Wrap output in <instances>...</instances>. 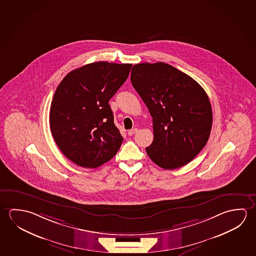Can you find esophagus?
Wrapping results in <instances>:
<instances>
[{"instance_id": "1", "label": "esophagus", "mask_w": 256, "mask_h": 256, "mask_svg": "<svg viewBox=\"0 0 256 256\" xmlns=\"http://www.w3.org/2000/svg\"><path fill=\"white\" fill-rule=\"evenodd\" d=\"M138 132V128H134V130H128V136H133V134H136Z\"/></svg>"}]
</instances>
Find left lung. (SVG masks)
I'll use <instances>...</instances> for the list:
<instances>
[{
    "label": "left lung",
    "instance_id": "left-lung-1",
    "mask_svg": "<svg viewBox=\"0 0 256 256\" xmlns=\"http://www.w3.org/2000/svg\"><path fill=\"white\" fill-rule=\"evenodd\" d=\"M131 83L152 118L154 141L146 147L160 168L175 170L189 164L209 139L212 110L204 88L167 63H139Z\"/></svg>",
    "mask_w": 256,
    "mask_h": 256
}]
</instances>
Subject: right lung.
I'll return each mask as SVG.
<instances>
[{
	"label": "right lung",
	"instance_id": "1",
	"mask_svg": "<svg viewBox=\"0 0 256 256\" xmlns=\"http://www.w3.org/2000/svg\"><path fill=\"white\" fill-rule=\"evenodd\" d=\"M132 64L92 62L70 72L55 91L50 128L63 154L84 168H97L117 154L123 138L110 99L126 81Z\"/></svg>",
	"mask_w": 256,
	"mask_h": 256
}]
</instances>
